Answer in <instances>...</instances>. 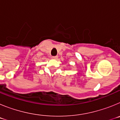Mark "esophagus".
<instances>
[{
  "instance_id": "esophagus-1",
  "label": "esophagus",
  "mask_w": 120,
  "mask_h": 120,
  "mask_svg": "<svg viewBox=\"0 0 120 120\" xmlns=\"http://www.w3.org/2000/svg\"><path fill=\"white\" fill-rule=\"evenodd\" d=\"M53 58V59H58V56H53L52 57Z\"/></svg>"
}]
</instances>
